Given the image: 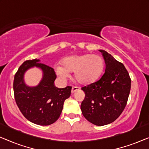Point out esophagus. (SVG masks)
Listing matches in <instances>:
<instances>
[{
	"label": "esophagus",
	"mask_w": 149,
	"mask_h": 149,
	"mask_svg": "<svg viewBox=\"0 0 149 149\" xmlns=\"http://www.w3.org/2000/svg\"><path fill=\"white\" fill-rule=\"evenodd\" d=\"M80 89V88H79V87H76V86H73L72 87V90H71V91H72V93H74L75 92V91H77V90H79Z\"/></svg>",
	"instance_id": "obj_1"
}]
</instances>
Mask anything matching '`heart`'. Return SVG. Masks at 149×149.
<instances>
[{
	"label": "heart",
	"mask_w": 149,
	"mask_h": 149,
	"mask_svg": "<svg viewBox=\"0 0 149 149\" xmlns=\"http://www.w3.org/2000/svg\"><path fill=\"white\" fill-rule=\"evenodd\" d=\"M104 62L100 56L85 54L68 56L62 60V65L55 66L56 72L61 78L66 79L69 72H74L76 80L81 84L94 81L102 72Z\"/></svg>",
	"instance_id": "obj_1"
}]
</instances>
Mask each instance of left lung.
Here are the masks:
<instances>
[{"instance_id": "8db88e82", "label": "left lung", "mask_w": 149, "mask_h": 149, "mask_svg": "<svg viewBox=\"0 0 149 149\" xmlns=\"http://www.w3.org/2000/svg\"><path fill=\"white\" fill-rule=\"evenodd\" d=\"M104 74L94 83L83 87L85 99L83 115L90 123L102 126L115 121L125 109L131 89V79L125 67L104 50Z\"/></svg>"}]
</instances>
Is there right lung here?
Segmentation results:
<instances>
[{"mask_svg": "<svg viewBox=\"0 0 149 149\" xmlns=\"http://www.w3.org/2000/svg\"><path fill=\"white\" fill-rule=\"evenodd\" d=\"M39 62L36 59L26 60L19 66L14 77V96L19 111L28 121L39 125H49L60 117L65 100L70 97L72 87H55L56 74L54 68ZM34 66L42 69L43 79L38 86L29 87L24 83L23 75Z\"/></svg>", "mask_w": 149, "mask_h": 149, "instance_id": "1", "label": "right lung"}]
</instances>
